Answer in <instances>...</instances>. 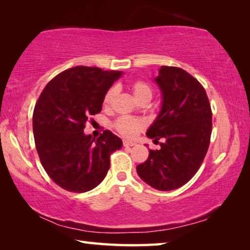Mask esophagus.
I'll return each mask as SVG.
<instances>
[{"mask_svg":"<svg viewBox=\"0 0 250 250\" xmlns=\"http://www.w3.org/2000/svg\"><path fill=\"white\" fill-rule=\"evenodd\" d=\"M134 146V143L129 142V141H126V140H124V146L129 147V146Z\"/></svg>","mask_w":250,"mask_h":250,"instance_id":"34e87169","label":"esophagus"}]
</instances>
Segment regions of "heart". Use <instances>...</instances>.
I'll return each mask as SVG.
<instances>
[{
  "label": "heart",
  "instance_id": "obj_1",
  "mask_svg": "<svg viewBox=\"0 0 250 250\" xmlns=\"http://www.w3.org/2000/svg\"><path fill=\"white\" fill-rule=\"evenodd\" d=\"M131 88H132L133 96L134 98L137 99V101H140L142 99H151L152 88L150 87L149 83L143 82V80H137V82H134ZM115 95V88H111V89H109L105 92V95L104 97V104L109 105L111 104ZM113 126H115V129L120 134L124 135V137L132 139L143 129V126H145V121L138 119V118L124 116L118 118L115 121V124H113Z\"/></svg>",
  "mask_w": 250,
  "mask_h": 250
}]
</instances>
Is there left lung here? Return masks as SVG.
<instances>
[{
	"label": "left lung",
	"mask_w": 250,
	"mask_h": 250,
	"mask_svg": "<svg viewBox=\"0 0 250 250\" xmlns=\"http://www.w3.org/2000/svg\"><path fill=\"white\" fill-rule=\"evenodd\" d=\"M162 91V108L146 135L160 142L139 164V176L159 191L183 186L196 174L207 153L211 134V109L197 79L179 67L162 66L155 78Z\"/></svg>",
	"instance_id": "obj_1"
}]
</instances>
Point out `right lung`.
<instances>
[{
  "mask_svg": "<svg viewBox=\"0 0 250 250\" xmlns=\"http://www.w3.org/2000/svg\"><path fill=\"white\" fill-rule=\"evenodd\" d=\"M121 75L98 67H73L50 80L37 100L33 112L37 153L48 176L66 191L95 188L107 175L110 155L121 149V139L111 131L104 130L97 140L83 133Z\"/></svg>",
  "mask_w": 250,
  "mask_h": 250,
  "instance_id": "right-lung-1",
  "label": "right lung"
}]
</instances>
